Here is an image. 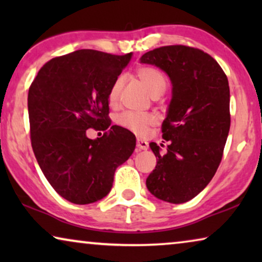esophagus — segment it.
<instances>
[{
  "mask_svg": "<svg viewBox=\"0 0 262 262\" xmlns=\"http://www.w3.org/2000/svg\"><path fill=\"white\" fill-rule=\"evenodd\" d=\"M137 148L139 149V150H146L149 148V144H148V142H145V141H143V139H137Z\"/></svg>",
  "mask_w": 262,
  "mask_h": 262,
  "instance_id": "1",
  "label": "esophagus"
}]
</instances>
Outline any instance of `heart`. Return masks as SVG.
<instances>
[{
  "label": "heart",
  "instance_id": "obj_1",
  "mask_svg": "<svg viewBox=\"0 0 262 262\" xmlns=\"http://www.w3.org/2000/svg\"><path fill=\"white\" fill-rule=\"evenodd\" d=\"M137 76L150 94L154 98H159L166 92L168 85V78L162 70L156 67L145 66L137 70ZM124 85V76H118L113 81L108 91V102L111 106H116L119 99L121 88ZM117 124L126 130L134 132L137 136H145L148 134L149 126L155 123V117L150 113L137 112H123L117 116Z\"/></svg>",
  "mask_w": 262,
  "mask_h": 262
}]
</instances>
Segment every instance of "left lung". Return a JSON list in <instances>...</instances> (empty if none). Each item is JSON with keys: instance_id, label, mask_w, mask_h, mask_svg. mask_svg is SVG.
<instances>
[{"instance_id": "8db88e82", "label": "left lung", "mask_w": 262, "mask_h": 262, "mask_svg": "<svg viewBox=\"0 0 262 262\" xmlns=\"http://www.w3.org/2000/svg\"><path fill=\"white\" fill-rule=\"evenodd\" d=\"M166 71L173 98L162 123L164 155L150 143L157 164L146 179L151 194L181 204L199 194L216 174L230 128V89L220 64L203 50L186 45L154 49L141 57Z\"/></svg>"}]
</instances>
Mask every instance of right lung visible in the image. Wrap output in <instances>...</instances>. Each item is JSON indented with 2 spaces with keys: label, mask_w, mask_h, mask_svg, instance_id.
Wrapping results in <instances>:
<instances>
[{
  "label": "right lung",
  "mask_w": 262,
  "mask_h": 262,
  "mask_svg": "<svg viewBox=\"0 0 262 262\" xmlns=\"http://www.w3.org/2000/svg\"><path fill=\"white\" fill-rule=\"evenodd\" d=\"M131 58L78 50L46 62L28 91L33 152L50 185L74 204L108 194L114 171L134 152L136 137L111 125L108 91ZM88 128L105 130L86 137Z\"/></svg>",
  "instance_id": "1"
}]
</instances>
